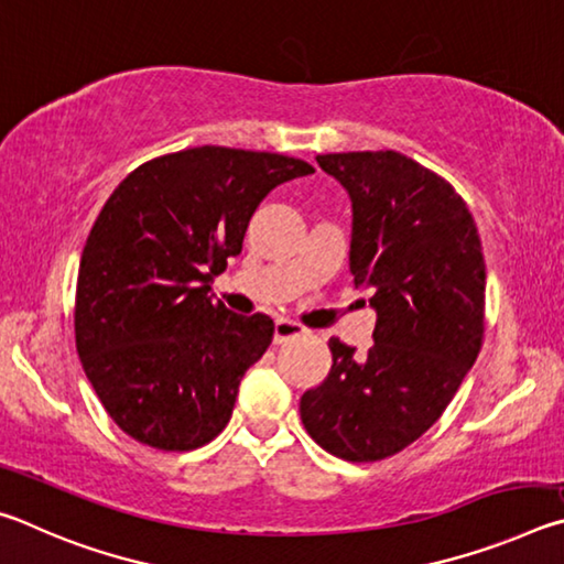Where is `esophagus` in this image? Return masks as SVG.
Segmentation results:
<instances>
[{"instance_id":"1","label":"esophagus","mask_w":564,"mask_h":564,"mask_svg":"<svg viewBox=\"0 0 564 564\" xmlns=\"http://www.w3.org/2000/svg\"><path fill=\"white\" fill-rule=\"evenodd\" d=\"M303 333H305V328L301 326V323L289 321V318H279V321H275V326H273V340L275 343H285V340H291V338L303 336Z\"/></svg>"}]
</instances>
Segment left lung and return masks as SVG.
<instances>
[{
	"mask_svg": "<svg viewBox=\"0 0 564 564\" xmlns=\"http://www.w3.org/2000/svg\"><path fill=\"white\" fill-rule=\"evenodd\" d=\"M348 191L350 273L373 289V348L328 340L333 366L301 398L305 431L352 463L417 441L482 346L485 259L473 214L445 178L398 151L316 156Z\"/></svg>",
	"mask_w": 564,
	"mask_h": 564,
	"instance_id": "8db88e82",
	"label": "left lung"
}]
</instances>
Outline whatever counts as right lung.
<instances>
[{"instance_id": "1", "label": "right lung", "mask_w": 564, "mask_h": 564, "mask_svg": "<svg viewBox=\"0 0 564 564\" xmlns=\"http://www.w3.org/2000/svg\"><path fill=\"white\" fill-rule=\"evenodd\" d=\"M313 171L269 151L198 147L113 188L82 251L74 333L91 388L133 441L194 451L231 420L273 321L228 311L212 281L241 253L263 198Z\"/></svg>"}]
</instances>
